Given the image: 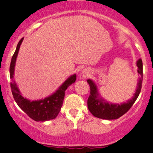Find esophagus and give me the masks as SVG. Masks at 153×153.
Masks as SVG:
<instances>
[{"label":"esophagus","mask_w":153,"mask_h":153,"mask_svg":"<svg viewBox=\"0 0 153 153\" xmlns=\"http://www.w3.org/2000/svg\"><path fill=\"white\" fill-rule=\"evenodd\" d=\"M89 73H90V71H89V69H83L82 71V72H81V75L83 77H86L87 76L89 75Z\"/></svg>","instance_id":"1"}]
</instances>
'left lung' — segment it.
<instances>
[{
  "label": "left lung",
  "mask_w": 153,
  "mask_h": 153,
  "mask_svg": "<svg viewBox=\"0 0 153 153\" xmlns=\"http://www.w3.org/2000/svg\"><path fill=\"white\" fill-rule=\"evenodd\" d=\"M137 72L141 76L139 78L136 92L134 96L127 102H123L121 104H114L111 103L105 99H104L99 95L97 86L93 80L90 79H87L90 87V95L87 101V105L89 111L92 114L98 118L105 119V120H114L117 119L122 115H124L126 112L132 107L135 101L138 98L140 93L141 87H142L143 82V62L142 60L139 59L137 61Z\"/></svg>",
  "instance_id": "obj_1"
}]
</instances>
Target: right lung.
<instances>
[{"label": "right lung", "mask_w": 153, "mask_h": 153, "mask_svg": "<svg viewBox=\"0 0 153 153\" xmlns=\"http://www.w3.org/2000/svg\"><path fill=\"white\" fill-rule=\"evenodd\" d=\"M22 41H23V38L19 42L16 46V51L13 55L10 66V77L12 79L10 82V87L13 96L18 106L33 120L36 121H42V122L52 120L57 117L60 112L64 102L66 89L71 84L75 82L76 79V75L75 74L71 75L63 82L62 85L54 93L51 94V96H47L45 99L31 101L26 98H24L22 96L16 85V82L13 79L16 57Z\"/></svg>", "instance_id": "add662e5"}]
</instances>
